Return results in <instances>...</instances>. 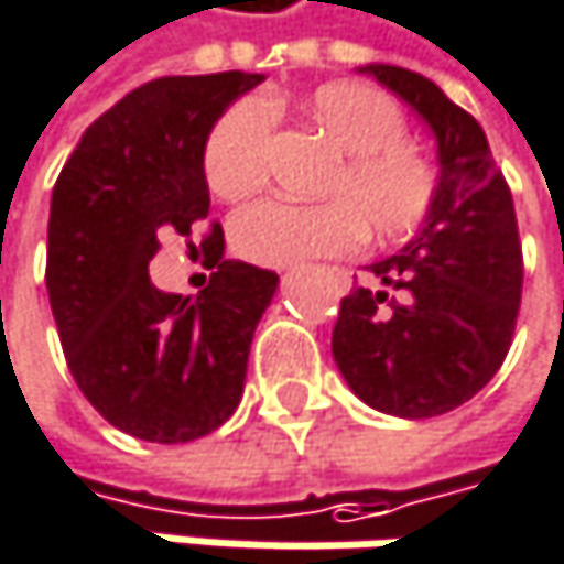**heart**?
I'll list each match as a JSON object with an SVG mask.
<instances>
[{"label":"heart","mask_w":564,"mask_h":564,"mask_svg":"<svg viewBox=\"0 0 564 564\" xmlns=\"http://www.w3.org/2000/svg\"><path fill=\"white\" fill-rule=\"evenodd\" d=\"M301 111L337 148V161L321 181L327 200L291 204L260 200L230 224L240 257L263 267H297L337 257L364 240L413 234L433 210L440 174L410 141L403 108L367 82H327L314 88ZM273 115L260 98L230 105L207 134L204 174L217 197L240 200L267 181Z\"/></svg>","instance_id":"heart-1"}]
</instances>
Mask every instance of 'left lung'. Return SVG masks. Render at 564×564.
Wrapping results in <instances>:
<instances>
[{
    "instance_id": "8db88e82",
    "label": "left lung",
    "mask_w": 564,
    "mask_h": 564,
    "mask_svg": "<svg viewBox=\"0 0 564 564\" xmlns=\"http://www.w3.org/2000/svg\"><path fill=\"white\" fill-rule=\"evenodd\" d=\"M433 131L440 191L420 234L370 263L387 292L340 304L334 360L350 390L400 420L443 416L502 367L522 297V243L509 184L486 131L446 91L400 65H364ZM400 290V299H390Z\"/></svg>"
}]
</instances>
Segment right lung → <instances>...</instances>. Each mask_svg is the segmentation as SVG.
Returning a JSON list of instances; mask_svg holds the SVG:
<instances>
[{
	"mask_svg": "<svg viewBox=\"0 0 564 564\" xmlns=\"http://www.w3.org/2000/svg\"><path fill=\"white\" fill-rule=\"evenodd\" d=\"M263 75L154 78L108 108L65 161L48 210L45 288L68 370L85 400L144 443H191L240 403L253 330L276 273L224 260L210 227V284L197 297L151 284L161 234L207 217L204 144Z\"/></svg>",
	"mask_w": 564,
	"mask_h": 564,
	"instance_id": "right-lung-1",
	"label": "right lung"
}]
</instances>
